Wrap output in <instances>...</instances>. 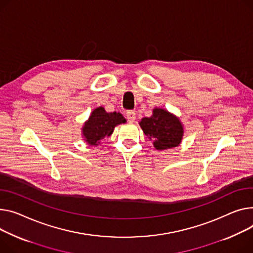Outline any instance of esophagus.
<instances>
[{
    "mask_svg": "<svg viewBox=\"0 0 253 253\" xmlns=\"http://www.w3.org/2000/svg\"><path fill=\"white\" fill-rule=\"evenodd\" d=\"M126 117H127V119H128V122L133 123L134 121H135V119H136V114H135V112H133V111H128L126 113Z\"/></svg>",
    "mask_w": 253,
    "mask_h": 253,
    "instance_id": "obj_1",
    "label": "esophagus"
}]
</instances>
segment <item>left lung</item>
Here are the masks:
<instances>
[{"instance_id":"1","label":"left lung","mask_w":253,"mask_h":253,"mask_svg":"<svg viewBox=\"0 0 253 253\" xmlns=\"http://www.w3.org/2000/svg\"><path fill=\"white\" fill-rule=\"evenodd\" d=\"M139 125L158 150L177 147L184 136V125L180 118L162 108H155L153 115L142 118Z\"/></svg>"}]
</instances>
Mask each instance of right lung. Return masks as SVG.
I'll use <instances>...</instances> for the list:
<instances>
[{"label":"right lung","instance_id":"1","mask_svg":"<svg viewBox=\"0 0 253 253\" xmlns=\"http://www.w3.org/2000/svg\"><path fill=\"white\" fill-rule=\"evenodd\" d=\"M126 119L119 112L108 113L104 107L95 108L81 128L83 140L96 146L106 137H110L116 126L125 124Z\"/></svg>","mask_w":253,"mask_h":253}]
</instances>
